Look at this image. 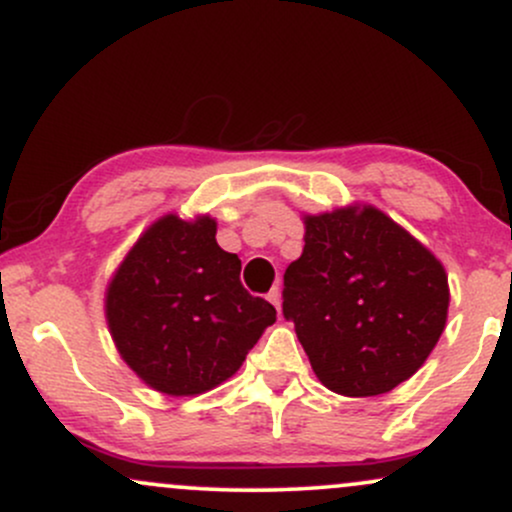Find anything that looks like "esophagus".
<instances>
[{"label": "esophagus", "instance_id": "1", "mask_svg": "<svg viewBox=\"0 0 512 512\" xmlns=\"http://www.w3.org/2000/svg\"><path fill=\"white\" fill-rule=\"evenodd\" d=\"M269 303H272L274 305V308L276 310H279V313H281V291H279V286H276V289H272V291H269Z\"/></svg>", "mask_w": 512, "mask_h": 512}]
</instances>
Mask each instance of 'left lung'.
I'll return each mask as SVG.
<instances>
[{"instance_id": "1", "label": "left lung", "mask_w": 512, "mask_h": 512, "mask_svg": "<svg viewBox=\"0 0 512 512\" xmlns=\"http://www.w3.org/2000/svg\"><path fill=\"white\" fill-rule=\"evenodd\" d=\"M305 245L284 274V315L317 380L373 397L409 380L450 305L443 262L373 204L303 214Z\"/></svg>"}]
</instances>
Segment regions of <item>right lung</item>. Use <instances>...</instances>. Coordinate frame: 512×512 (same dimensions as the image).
Here are the masks:
<instances>
[{"mask_svg": "<svg viewBox=\"0 0 512 512\" xmlns=\"http://www.w3.org/2000/svg\"><path fill=\"white\" fill-rule=\"evenodd\" d=\"M122 361L151 390L195 397L226 383L276 322L240 284V260L216 243V219L163 214L137 238L105 289Z\"/></svg>", "mask_w": 512, "mask_h": 512, "instance_id": "right-lung-1", "label": "right lung"}]
</instances>
